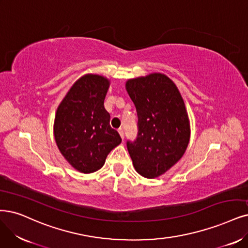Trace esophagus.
<instances>
[{
    "mask_svg": "<svg viewBox=\"0 0 248 248\" xmlns=\"http://www.w3.org/2000/svg\"><path fill=\"white\" fill-rule=\"evenodd\" d=\"M117 131H118V134H119V136L122 137V139H124V130L122 129V127H119V129H118Z\"/></svg>",
    "mask_w": 248,
    "mask_h": 248,
    "instance_id": "esophagus-1",
    "label": "esophagus"
}]
</instances>
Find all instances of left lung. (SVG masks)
Segmentation results:
<instances>
[{
  "label": "left lung",
  "instance_id": "1",
  "mask_svg": "<svg viewBox=\"0 0 248 248\" xmlns=\"http://www.w3.org/2000/svg\"><path fill=\"white\" fill-rule=\"evenodd\" d=\"M138 114V138L127 142L133 166L154 179L182 158L190 140V121L184 100L168 76L153 72L125 81Z\"/></svg>",
  "mask_w": 248,
  "mask_h": 248
}]
</instances>
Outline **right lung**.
<instances>
[{
  "label": "right lung",
  "mask_w": 248,
  "mask_h": 248,
  "mask_svg": "<svg viewBox=\"0 0 248 248\" xmlns=\"http://www.w3.org/2000/svg\"><path fill=\"white\" fill-rule=\"evenodd\" d=\"M109 86L106 77L87 73L71 86L55 114L57 147L70 166L82 173L100 170L109 152L122 143L104 108Z\"/></svg>",
  "instance_id": "1"
}]
</instances>
